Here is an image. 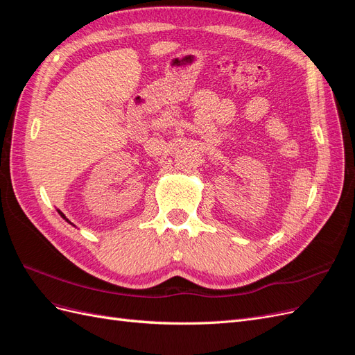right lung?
Returning <instances> with one entry per match:
<instances>
[{
	"label": "right lung",
	"mask_w": 355,
	"mask_h": 355,
	"mask_svg": "<svg viewBox=\"0 0 355 355\" xmlns=\"http://www.w3.org/2000/svg\"><path fill=\"white\" fill-rule=\"evenodd\" d=\"M58 213H59V214H60V216H62V218H63V219H65V220H67V222H68V223H71V225H72V227H75V225H73V223H72V222H71V220H69V219H68V218H67V216H65V214H63V213H62V211H60V210H58Z\"/></svg>",
	"instance_id": "1"
}]
</instances>
